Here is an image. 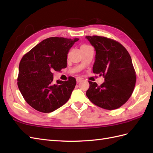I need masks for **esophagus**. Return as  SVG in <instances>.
Segmentation results:
<instances>
[{"mask_svg":"<svg viewBox=\"0 0 153 153\" xmlns=\"http://www.w3.org/2000/svg\"><path fill=\"white\" fill-rule=\"evenodd\" d=\"M76 82L77 83H79V82H80L82 80V78H80V77H77L76 78Z\"/></svg>","mask_w":153,"mask_h":153,"instance_id":"obj_1","label":"esophagus"}]
</instances>
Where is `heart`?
Returning a JSON list of instances; mask_svg holds the SVG:
<instances>
[{"label": "heart", "instance_id": "obj_1", "mask_svg": "<svg viewBox=\"0 0 153 153\" xmlns=\"http://www.w3.org/2000/svg\"><path fill=\"white\" fill-rule=\"evenodd\" d=\"M84 46H86V45H82V47H84Z\"/></svg>", "mask_w": 153, "mask_h": 153}]
</instances>
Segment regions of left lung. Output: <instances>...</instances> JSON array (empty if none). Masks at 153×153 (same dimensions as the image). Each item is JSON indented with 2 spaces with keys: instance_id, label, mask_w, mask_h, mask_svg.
<instances>
[{
  "instance_id": "8db88e82",
  "label": "left lung",
  "mask_w": 153,
  "mask_h": 153,
  "mask_svg": "<svg viewBox=\"0 0 153 153\" xmlns=\"http://www.w3.org/2000/svg\"><path fill=\"white\" fill-rule=\"evenodd\" d=\"M96 51L92 71L103 76L101 85L89 81L87 98L94 105L114 110L124 105L131 96L136 83L135 71L126 49L116 41L98 36H86Z\"/></svg>"
}]
</instances>
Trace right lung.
Returning a JSON list of instances; mask_svg holds the SVG:
<instances>
[{
    "instance_id": "obj_1",
    "label": "right lung",
    "mask_w": 153,
    "mask_h": 153,
    "mask_svg": "<svg viewBox=\"0 0 153 153\" xmlns=\"http://www.w3.org/2000/svg\"><path fill=\"white\" fill-rule=\"evenodd\" d=\"M79 40L59 37L45 39L22 57L19 64L18 87L24 98L32 108L50 113L61 107L69 99L76 79L53 82V71L67 66L68 53Z\"/></svg>"
}]
</instances>
